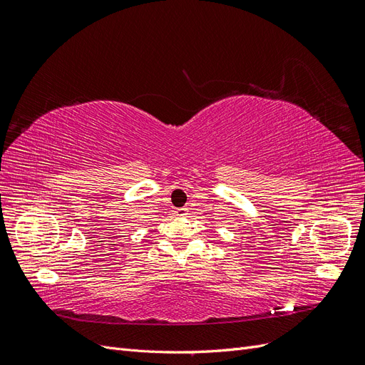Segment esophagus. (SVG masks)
I'll list each match as a JSON object with an SVG mask.
<instances>
[{"label":"esophagus","mask_w":365,"mask_h":365,"mask_svg":"<svg viewBox=\"0 0 365 365\" xmlns=\"http://www.w3.org/2000/svg\"><path fill=\"white\" fill-rule=\"evenodd\" d=\"M175 215L176 216H187V215H189V208H187V207H182V208H176L175 210Z\"/></svg>","instance_id":"34e87169"}]
</instances>
